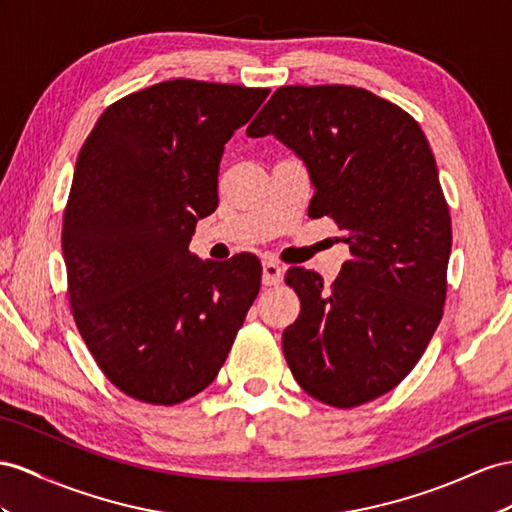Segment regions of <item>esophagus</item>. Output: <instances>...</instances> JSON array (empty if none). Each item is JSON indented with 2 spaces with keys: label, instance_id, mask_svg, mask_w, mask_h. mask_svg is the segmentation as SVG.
<instances>
[{
  "label": "esophagus",
  "instance_id": "obj_1",
  "mask_svg": "<svg viewBox=\"0 0 512 512\" xmlns=\"http://www.w3.org/2000/svg\"><path fill=\"white\" fill-rule=\"evenodd\" d=\"M261 281L264 285L272 287V285H279L283 281V268L277 264V261H264V272H261Z\"/></svg>",
  "mask_w": 512,
  "mask_h": 512
}]
</instances>
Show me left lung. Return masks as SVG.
Returning <instances> with one entry per match:
<instances>
[{
    "instance_id": "obj_1",
    "label": "left lung",
    "mask_w": 512,
    "mask_h": 512,
    "mask_svg": "<svg viewBox=\"0 0 512 512\" xmlns=\"http://www.w3.org/2000/svg\"><path fill=\"white\" fill-rule=\"evenodd\" d=\"M305 162L309 216L344 231L350 259L331 287L290 268L300 316L283 331L309 396L352 409L391 391L422 359L443 316L452 248L435 155L411 114L357 86H281L248 125Z\"/></svg>"
}]
</instances>
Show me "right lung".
I'll use <instances>...</instances> for the list:
<instances>
[{
  "label": "right lung",
  "mask_w": 512,
  "mask_h": 512,
  "mask_svg": "<svg viewBox=\"0 0 512 512\" xmlns=\"http://www.w3.org/2000/svg\"><path fill=\"white\" fill-rule=\"evenodd\" d=\"M268 88L170 80L103 112L77 155L62 253L77 329L127 396L179 404L225 363L259 294L253 255L188 251L218 207V166Z\"/></svg>",
  "instance_id": "add662e5"
}]
</instances>
